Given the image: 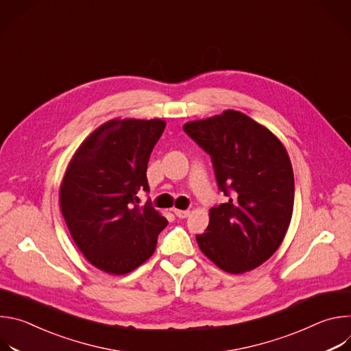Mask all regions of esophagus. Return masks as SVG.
<instances>
[{"mask_svg":"<svg viewBox=\"0 0 351 351\" xmlns=\"http://www.w3.org/2000/svg\"><path fill=\"white\" fill-rule=\"evenodd\" d=\"M173 213H175V215L178 217V218H187L189 215H190V211L189 210H173Z\"/></svg>","mask_w":351,"mask_h":351,"instance_id":"1","label":"esophagus"}]
</instances>
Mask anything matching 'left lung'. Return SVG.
Here are the masks:
<instances>
[{"label": "left lung", "mask_w": 351, "mask_h": 351, "mask_svg": "<svg viewBox=\"0 0 351 351\" xmlns=\"http://www.w3.org/2000/svg\"><path fill=\"white\" fill-rule=\"evenodd\" d=\"M183 130L211 156L218 187L228 203L210 210L197 243L229 274L252 271L282 244L294 203L293 168L280 140L243 112L187 122Z\"/></svg>", "instance_id": "left-lung-1"}]
</instances>
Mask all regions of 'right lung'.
Here are the masks:
<instances>
[{
	"label": "right lung",
	"mask_w": 351,
	"mask_h": 351,
	"mask_svg": "<svg viewBox=\"0 0 351 351\" xmlns=\"http://www.w3.org/2000/svg\"><path fill=\"white\" fill-rule=\"evenodd\" d=\"M161 119H111L76 149L60 189L71 236L86 260L110 275H125L152 257L168 221L147 202V165L161 137Z\"/></svg>",
	"instance_id": "1"
}]
</instances>
